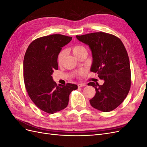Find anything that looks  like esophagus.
Returning a JSON list of instances; mask_svg holds the SVG:
<instances>
[{"label":"esophagus","instance_id":"1","mask_svg":"<svg viewBox=\"0 0 147 147\" xmlns=\"http://www.w3.org/2000/svg\"><path fill=\"white\" fill-rule=\"evenodd\" d=\"M86 86V84L85 83H80L78 84V88H81L83 86Z\"/></svg>","mask_w":147,"mask_h":147}]
</instances>
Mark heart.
Returning <instances> with one entry per match:
<instances>
[{"instance_id":"b5f03b06","label":"heart","mask_w":147,"mask_h":147,"mask_svg":"<svg viewBox=\"0 0 147 147\" xmlns=\"http://www.w3.org/2000/svg\"><path fill=\"white\" fill-rule=\"evenodd\" d=\"M86 51L85 48H84L83 47L80 46V45H77V46H75L74 47H73L72 48V53L73 54L76 56L77 57L79 56L82 53ZM65 55V51H62L60 52V53L58 55V57H57V61H58V63L60 64L62 63V62H63V59H64V57ZM84 72L83 71H81L80 74H83Z\"/></svg>"}]
</instances>
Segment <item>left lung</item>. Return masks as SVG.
Listing matches in <instances>:
<instances>
[{"instance_id":"left-lung-1","label":"left lung","mask_w":147,"mask_h":147,"mask_svg":"<svg viewBox=\"0 0 147 147\" xmlns=\"http://www.w3.org/2000/svg\"><path fill=\"white\" fill-rule=\"evenodd\" d=\"M90 47L92 63L91 71L97 73L102 85L94 82L96 94L90 100L92 107L104 112L112 111L126 98L131 88V69L127 53L123 42L113 35L94 32L76 35Z\"/></svg>"}]
</instances>
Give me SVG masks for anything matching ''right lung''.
Returning <instances> with one entry per match:
<instances>
[{
	"label": "right lung",
	"instance_id": "right-lung-1",
	"mask_svg": "<svg viewBox=\"0 0 147 147\" xmlns=\"http://www.w3.org/2000/svg\"><path fill=\"white\" fill-rule=\"evenodd\" d=\"M72 37L53 34L35 40L28 47L23 61L25 87L30 99L37 107L53 114L64 109L69 103V95L77 90V84L57 85L52 77L58 69L57 57L62 47Z\"/></svg>",
	"mask_w": 147,
	"mask_h": 147
}]
</instances>
